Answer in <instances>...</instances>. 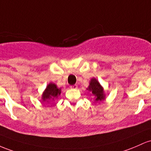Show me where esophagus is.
Returning <instances> with one entry per match:
<instances>
[{"label": "esophagus", "instance_id": "34e87169", "mask_svg": "<svg viewBox=\"0 0 151 151\" xmlns=\"http://www.w3.org/2000/svg\"><path fill=\"white\" fill-rule=\"evenodd\" d=\"M78 88L77 85H73V86H70V88L71 89H76Z\"/></svg>", "mask_w": 151, "mask_h": 151}]
</instances>
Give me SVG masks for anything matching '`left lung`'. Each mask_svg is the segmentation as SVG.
I'll list each match as a JSON object with an SVG mask.
<instances>
[{
  "label": "left lung",
  "instance_id": "obj_1",
  "mask_svg": "<svg viewBox=\"0 0 151 151\" xmlns=\"http://www.w3.org/2000/svg\"><path fill=\"white\" fill-rule=\"evenodd\" d=\"M88 91L90 95H92L94 96L95 102L98 101H102L106 99V94H105L104 88L101 83L98 82V81L95 78L91 79L89 82L88 87L86 88Z\"/></svg>",
  "mask_w": 151,
  "mask_h": 151
}]
</instances>
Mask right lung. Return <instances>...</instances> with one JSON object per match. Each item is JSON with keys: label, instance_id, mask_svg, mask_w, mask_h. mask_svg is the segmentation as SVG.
<instances>
[{"label": "right lung", "instance_id": "1", "mask_svg": "<svg viewBox=\"0 0 151 151\" xmlns=\"http://www.w3.org/2000/svg\"><path fill=\"white\" fill-rule=\"evenodd\" d=\"M61 93V88H58V86L53 83H50L46 86L42 94V101L43 102L48 103L53 101L55 98H57Z\"/></svg>", "mask_w": 151, "mask_h": 151}]
</instances>
